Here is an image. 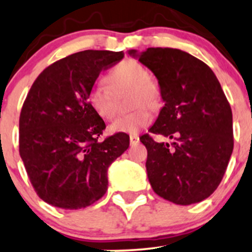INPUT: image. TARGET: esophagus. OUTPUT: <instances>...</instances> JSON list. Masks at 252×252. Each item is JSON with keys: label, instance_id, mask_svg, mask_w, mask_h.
<instances>
[{"label": "esophagus", "instance_id": "esophagus-1", "mask_svg": "<svg viewBox=\"0 0 252 252\" xmlns=\"http://www.w3.org/2000/svg\"><path fill=\"white\" fill-rule=\"evenodd\" d=\"M139 142V137L137 134H131L129 136V143L131 144H137Z\"/></svg>", "mask_w": 252, "mask_h": 252}]
</instances>
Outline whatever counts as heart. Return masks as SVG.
<instances>
[{
	"mask_svg": "<svg viewBox=\"0 0 252 252\" xmlns=\"http://www.w3.org/2000/svg\"><path fill=\"white\" fill-rule=\"evenodd\" d=\"M108 86L95 84L87 92V102L91 109L103 120H110L116 114L115 95L129 90L128 105L134 108L120 116L110 126L113 133L134 134L149 126L153 121L152 111L162 104L159 85L149 77L147 68L134 59H125L109 70L105 76Z\"/></svg>",
	"mask_w": 252,
	"mask_h": 252,
	"instance_id": "b5f03b06",
	"label": "heart"
}]
</instances>
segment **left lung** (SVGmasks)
Here are the masks:
<instances>
[{
	"mask_svg": "<svg viewBox=\"0 0 252 252\" xmlns=\"http://www.w3.org/2000/svg\"><path fill=\"white\" fill-rule=\"evenodd\" d=\"M129 54L136 56L131 49ZM159 80L165 107L141 142L148 150L153 190L177 205L209 198L224 176L233 152V116L216 75L187 52L150 47L139 56Z\"/></svg>",
	"mask_w": 252,
	"mask_h": 252,
	"instance_id": "8db88e82",
	"label": "left lung"
}]
</instances>
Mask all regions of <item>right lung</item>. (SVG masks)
Returning a JSON list of instances; mask_svg holds the SVG:
<instances>
[{
	"instance_id": "1",
	"label": "right lung",
	"mask_w": 252,
	"mask_h": 252,
	"mask_svg": "<svg viewBox=\"0 0 252 252\" xmlns=\"http://www.w3.org/2000/svg\"><path fill=\"white\" fill-rule=\"evenodd\" d=\"M124 52L87 51L47 66L33 81L19 118V154L36 194L66 210L87 207L108 189V167L128 148L129 138L105 128L87 102L103 69Z\"/></svg>"
}]
</instances>
